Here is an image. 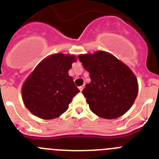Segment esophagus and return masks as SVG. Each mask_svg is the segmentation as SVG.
I'll return each mask as SVG.
<instances>
[{
	"instance_id": "1",
	"label": "esophagus",
	"mask_w": 159,
	"mask_h": 159,
	"mask_svg": "<svg viewBox=\"0 0 159 159\" xmlns=\"http://www.w3.org/2000/svg\"><path fill=\"white\" fill-rule=\"evenodd\" d=\"M79 89H80V91H82L83 89H84V86H80V87H79Z\"/></svg>"
}]
</instances>
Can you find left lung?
Listing matches in <instances>:
<instances>
[{"instance_id": "obj_1", "label": "left lung", "mask_w": 159, "mask_h": 159, "mask_svg": "<svg viewBox=\"0 0 159 159\" xmlns=\"http://www.w3.org/2000/svg\"><path fill=\"white\" fill-rule=\"evenodd\" d=\"M78 58L91 80L82 91L90 110L105 119L125 114L138 94L137 79L132 70L106 51L80 54Z\"/></svg>"}]
</instances>
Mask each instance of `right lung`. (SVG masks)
I'll return each instance as SVG.
<instances>
[{"label":"right lung","mask_w":159,"mask_h":159,"mask_svg":"<svg viewBox=\"0 0 159 159\" xmlns=\"http://www.w3.org/2000/svg\"><path fill=\"white\" fill-rule=\"evenodd\" d=\"M76 57L55 53L43 59L28 75L22 87V98L27 110L44 120L60 116L80 92L68 75Z\"/></svg>","instance_id":"obj_1"}]
</instances>
